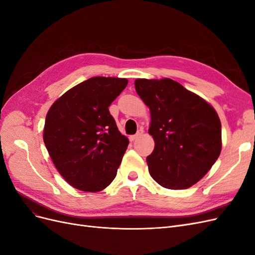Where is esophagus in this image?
Instances as JSON below:
<instances>
[{
	"label": "esophagus",
	"mask_w": 255,
	"mask_h": 255,
	"mask_svg": "<svg viewBox=\"0 0 255 255\" xmlns=\"http://www.w3.org/2000/svg\"><path fill=\"white\" fill-rule=\"evenodd\" d=\"M142 134H143V128H139V129L137 130V133L135 135H132V136L129 137V140L130 141H134V140L138 139V138H139Z\"/></svg>",
	"instance_id": "1"
}]
</instances>
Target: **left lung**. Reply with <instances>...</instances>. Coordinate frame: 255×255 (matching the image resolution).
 I'll use <instances>...</instances> for the list:
<instances>
[{"label":"left lung","instance_id":"left-lung-1","mask_svg":"<svg viewBox=\"0 0 255 255\" xmlns=\"http://www.w3.org/2000/svg\"><path fill=\"white\" fill-rule=\"evenodd\" d=\"M135 88L151 112L149 133L155 141L146 157L151 176L169 189L192 186L220 155L217 113L201 97L170 79H138Z\"/></svg>","mask_w":255,"mask_h":255}]
</instances>
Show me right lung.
<instances>
[{
	"label": "right lung",
	"instance_id": "1",
	"mask_svg": "<svg viewBox=\"0 0 255 255\" xmlns=\"http://www.w3.org/2000/svg\"><path fill=\"white\" fill-rule=\"evenodd\" d=\"M127 79L95 76L68 90L45 118L43 141L61 176L76 189L103 190L114 181L128 139L109 106Z\"/></svg>",
	"mask_w": 255,
	"mask_h": 255
}]
</instances>
